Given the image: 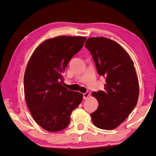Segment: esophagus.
Listing matches in <instances>:
<instances>
[{
  "mask_svg": "<svg viewBox=\"0 0 156 156\" xmlns=\"http://www.w3.org/2000/svg\"><path fill=\"white\" fill-rule=\"evenodd\" d=\"M90 95V92L89 91H87L86 93H84L83 94V100H87V99L88 98V97Z\"/></svg>",
  "mask_w": 156,
  "mask_h": 156,
  "instance_id": "obj_1",
  "label": "esophagus"
}]
</instances>
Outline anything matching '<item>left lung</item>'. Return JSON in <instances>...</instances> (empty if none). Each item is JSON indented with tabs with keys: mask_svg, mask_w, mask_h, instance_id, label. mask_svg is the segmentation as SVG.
<instances>
[{
	"mask_svg": "<svg viewBox=\"0 0 156 156\" xmlns=\"http://www.w3.org/2000/svg\"><path fill=\"white\" fill-rule=\"evenodd\" d=\"M84 46L106 83L103 90L92 92L99 105L90 114L92 120L98 128L111 130L127 119L137 103L139 81L134 63L119 44L106 37H90Z\"/></svg>",
	"mask_w": 156,
	"mask_h": 156,
	"instance_id": "left-lung-1",
	"label": "left lung"
}]
</instances>
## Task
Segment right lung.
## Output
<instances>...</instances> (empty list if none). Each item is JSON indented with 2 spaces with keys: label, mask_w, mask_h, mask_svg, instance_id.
Masks as SVG:
<instances>
[{
  "label": "right lung",
  "mask_w": 156,
  "mask_h": 156,
  "mask_svg": "<svg viewBox=\"0 0 156 156\" xmlns=\"http://www.w3.org/2000/svg\"><path fill=\"white\" fill-rule=\"evenodd\" d=\"M86 39L63 36L47 40L36 49L27 64L24 75L27 105L36 123L47 131L65 129L72 112L83 100L81 93L62 85V74Z\"/></svg>",
  "instance_id": "add662e5"
}]
</instances>
